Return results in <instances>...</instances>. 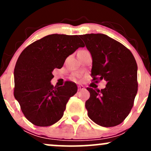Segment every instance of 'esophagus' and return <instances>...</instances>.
<instances>
[{
    "instance_id": "1",
    "label": "esophagus",
    "mask_w": 151,
    "mask_h": 151,
    "mask_svg": "<svg viewBox=\"0 0 151 151\" xmlns=\"http://www.w3.org/2000/svg\"><path fill=\"white\" fill-rule=\"evenodd\" d=\"M84 89H85V88H84V86H82V85L78 86V91H81V90H83Z\"/></svg>"
}]
</instances>
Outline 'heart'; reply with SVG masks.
Returning <instances> with one entry per match:
<instances>
[{
    "label": "heart",
    "mask_w": 151,
    "mask_h": 151,
    "mask_svg": "<svg viewBox=\"0 0 151 151\" xmlns=\"http://www.w3.org/2000/svg\"><path fill=\"white\" fill-rule=\"evenodd\" d=\"M80 77H81L80 73H76L73 75V79H74V80H77V79H79V78H80Z\"/></svg>",
    "instance_id": "b5f03b06"
}]
</instances>
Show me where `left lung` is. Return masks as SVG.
<instances>
[{
  "label": "left lung",
  "mask_w": 151,
  "mask_h": 151,
  "mask_svg": "<svg viewBox=\"0 0 151 151\" xmlns=\"http://www.w3.org/2000/svg\"><path fill=\"white\" fill-rule=\"evenodd\" d=\"M92 57L93 80L106 81L104 89L87 87L88 116L98 125L113 127L121 124L132 109L138 91L137 64L131 52L104 34L80 35Z\"/></svg>",
  "instance_id": "1"
}]
</instances>
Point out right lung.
Returning <instances> with one entry per match:
<instances>
[{
	"mask_svg": "<svg viewBox=\"0 0 151 151\" xmlns=\"http://www.w3.org/2000/svg\"><path fill=\"white\" fill-rule=\"evenodd\" d=\"M84 47L78 35L52 34L32 42L22 52L14 70V96L26 119L37 126H50L60 120L75 83L56 87L52 71L62 68L66 58Z\"/></svg>",
	"mask_w": 151,
	"mask_h": 151,
	"instance_id": "right-lung-1",
	"label": "right lung"
}]
</instances>
